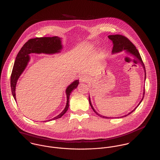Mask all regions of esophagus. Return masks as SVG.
Listing matches in <instances>:
<instances>
[{"instance_id": "1", "label": "esophagus", "mask_w": 160, "mask_h": 160, "mask_svg": "<svg viewBox=\"0 0 160 160\" xmlns=\"http://www.w3.org/2000/svg\"><path fill=\"white\" fill-rule=\"evenodd\" d=\"M79 80H80V81H81V82H86V81H88V76H87L86 75H85V74H82V75H81V76H80V78H79Z\"/></svg>"}]
</instances>
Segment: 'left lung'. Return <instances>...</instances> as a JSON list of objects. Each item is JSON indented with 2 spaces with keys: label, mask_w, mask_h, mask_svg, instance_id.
Returning a JSON list of instances; mask_svg holds the SVG:
<instances>
[{
  "label": "left lung",
  "mask_w": 160,
  "mask_h": 160,
  "mask_svg": "<svg viewBox=\"0 0 160 160\" xmlns=\"http://www.w3.org/2000/svg\"><path fill=\"white\" fill-rule=\"evenodd\" d=\"M108 38L110 39H111L112 41H113V49H112V53H117V52H121L122 50H126L127 52L132 53V55H134L135 57H136L138 59H139L140 62V63L142 64L143 68H144V71H145V78H146V71H145V65H144V63L142 60V58L140 57V55L138 51L136 46H134L126 37L122 36V35H120V34H116V35H110L108 36ZM144 92H143V95H145V89H144ZM143 98H143L142 99V100L140 102V103H138V106L140 105V103H141V102L142 101ZM89 103H90V105L91 107L92 110H93V112L97 114L98 116H100V117H102V118H109L108 117H105L103 116H102V115H100L98 113H97L95 110H94L93 106L92 105L91 102V100H90V97H89ZM137 106V107H138ZM137 107L135 108L134 110H133L132 112H131L129 113H128L126 115H124L123 116H121L120 118H123V117H126L127 116H128L129 114L132 113L136 108ZM119 118V117H118Z\"/></svg>",
  "instance_id": "left-lung-1"
}]
</instances>
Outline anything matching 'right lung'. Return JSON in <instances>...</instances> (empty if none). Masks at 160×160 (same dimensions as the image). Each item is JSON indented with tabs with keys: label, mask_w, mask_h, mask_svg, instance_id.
<instances>
[{
	"label": "right lung",
	"mask_w": 160,
	"mask_h": 160,
	"mask_svg": "<svg viewBox=\"0 0 160 160\" xmlns=\"http://www.w3.org/2000/svg\"><path fill=\"white\" fill-rule=\"evenodd\" d=\"M60 38L57 36L53 37H45V38H36L28 40L18 52L15 63L13 67L10 78V86L12 95L16 100L15 88L17 82L20 76L23 72L24 69L28 65L29 60V56L28 54L31 53H55L59 52L62 49ZM79 84V81L76 80L71 84L66 90L67 96V103L64 110L57 116L52 119H56L61 118L65 114L69 107V99L71 92L76 89ZM50 121V119L49 120Z\"/></svg>",
	"instance_id": "add662e5"
}]
</instances>
